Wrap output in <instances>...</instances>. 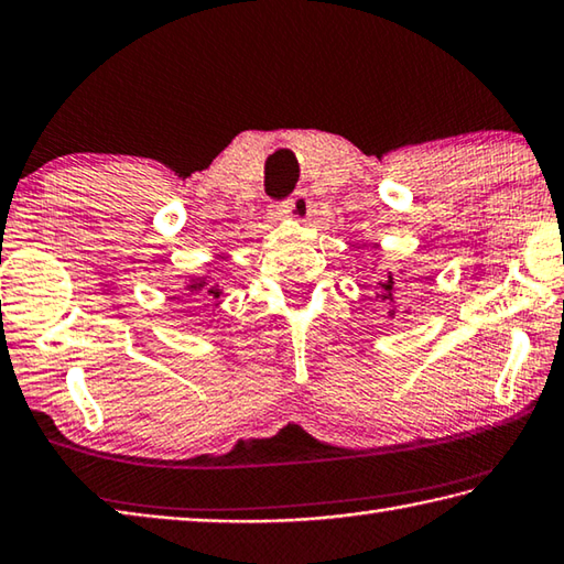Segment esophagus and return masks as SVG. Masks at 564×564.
Masks as SVG:
<instances>
[{
    "label": "esophagus",
    "mask_w": 564,
    "mask_h": 564,
    "mask_svg": "<svg viewBox=\"0 0 564 564\" xmlns=\"http://www.w3.org/2000/svg\"><path fill=\"white\" fill-rule=\"evenodd\" d=\"M281 209H283V214H289V217L303 221V219L311 214V197H308V194H305L303 189L295 192L291 199H285V202L281 204Z\"/></svg>",
    "instance_id": "esophagus-1"
}]
</instances>
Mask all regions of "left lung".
Masks as SVG:
<instances>
[{"label": "left lung", "mask_w": 564, "mask_h": 564, "mask_svg": "<svg viewBox=\"0 0 564 564\" xmlns=\"http://www.w3.org/2000/svg\"><path fill=\"white\" fill-rule=\"evenodd\" d=\"M394 279H392V275H387V281H380V289H382V293H380V299L382 301H394Z\"/></svg>", "instance_id": "1"}]
</instances>
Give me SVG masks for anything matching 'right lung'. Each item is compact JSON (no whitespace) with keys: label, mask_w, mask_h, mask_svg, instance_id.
Returning a JSON list of instances; mask_svg holds the SVG:
<instances>
[{"label":"right lung","mask_w":564,"mask_h":564,"mask_svg":"<svg viewBox=\"0 0 564 564\" xmlns=\"http://www.w3.org/2000/svg\"><path fill=\"white\" fill-rule=\"evenodd\" d=\"M189 291H192V293H199L202 299H209V295H212V299H219V295H221V289H219L217 283L209 285L204 279H192Z\"/></svg>","instance_id":"1"}]
</instances>
